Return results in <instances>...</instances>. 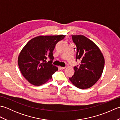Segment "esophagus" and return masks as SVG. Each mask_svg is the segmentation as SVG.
Here are the masks:
<instances>
[{
    "label": "esophagus",
    "mask_w": 120,
    "mask_h": 120,
    "mask_svg": "<svg viewBox=\"0 0 120 120\" xmlns=\"http://www.w3.org/2000/svg\"><path fill=\"white\" fill-rule=\"evenodd\" d=\"M60 68L61 70H64V69H65V67H60Z\"/></svg>",
    "instance_id": "1"
}]
</instances>
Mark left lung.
<instances>
[{
  "mask_svg": "<svg viewBox=\"0 0 120 120\" xmlns=\"http://www.w3.org/2000/svg\"><path fill=\"white\" fill-rule=\"evenodd\" d=\"M76 47V59L79 65L74 67L75 73L70 81L76 87L86 89L91 87L102 74L105 59L102 52L95 43L82 35H72Z\"/></svg>",
  "mask_w": 120,
  "mask_h": 120,
  "instance_id": "1",
  "label": "left lung"
}]
</instances>
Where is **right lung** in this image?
Here are the masks:
<instances>
[{"instance_id": "1", "label": "right lung", "mask_w": 120, "mask_h": 120, "mask_svg": "<svg viewBox=\"0 0 120 120\" xmlns=\"http://www.w3.org/2000/svg\"><path fill=\"white\" fill-rule=\"evenodd\" d=\"M65 35H40L30 40L20 52L18 64L22 76L32 85L39 86L52 78L58 68L52 63L56 45ZM49 57L52 60L48 62Z\"/></svg>"}]
</instances>
